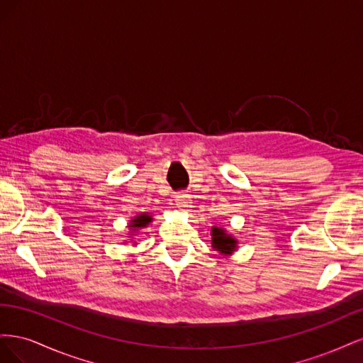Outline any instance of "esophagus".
I'll use <instances>...</instances> for the list:
<instances>
[{"mask_svg": "<svg viewBox=\"0 0 363 363\" xmlns=\"http://www.w3.org/2000/svg\"><path fill=\"white\" fill-rule=\"evenodd\" d=\"M175 206L184 208V207H189L191 206V196L186 194V192H179L175 195Z\"/></svg>", "mask_w": 363, "mask_h": 363, "instance_id": "esophagus-1", "label": "esophagus"}]
</instances>
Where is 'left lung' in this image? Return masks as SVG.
<instances>
[{
    "label": "left lung",
    "instance_id": "left-lung-1",
    "mask_svg": "<svg viewBox=\"0 0 363 363\" xmlns=\"http://www.w3.org/2000/svg\"><path fill=\"white\" fill-rule=\"evenodd\" d=\"M212 245L213 248H216L218 251H221L223 255H230V252L235 251V247H236V240L228 236L223 228H218V227H213L212 228Z\"/></svg>",
    "mask_w": 363,
    "mask_h": 363
}]
</instances>
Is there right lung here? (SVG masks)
Listing matches in <instances>:
<instances>
[{
  "label": "right lung",
  "instance_id": "1",
  "mask_svg": "<svg viewBox=\"0 0 363 363\" xmlns=\"http://www.w3.org/2000/svg\"><path fill=\"white\" fill-rule=\"evenodd\" d=\"M150 221H151V216H148V215H139V216H136V218L133 219V221H131V225H130V227L140 228V227H145Z\"/></svg>",
  "mask_w": 363,
  "mask_h": 363
}]
</instances>
